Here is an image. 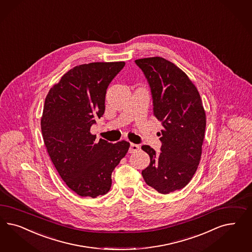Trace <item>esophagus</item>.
Listing matches in <instances>:
<instances>
[{
	"label": "esophagus",
	"mask_w": 252,
	"mask_h": 252,
	"mask_svg": "<svg viewBox=\"0 0 252 252\" xmlns=\"http://www.w3.org/2000/svg\"><path fill=\"white\" fill-rule=\"evenodd\" d=\"M139 149H140V146H139V145L130 144V147H129V153H134V152H136Z\"/></svg>",
	"instance_id": "1"
}]
</instances>
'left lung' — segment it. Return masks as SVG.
<instances>
[{
	"mask_svg": "<svg viewBox=\"0 0 252 252\" xmlns=\"http://www.w3.org/2000/svg\"><path fill=\"white\" fill-rule=\"evenodd\" d=\"M135 63L151 89L153 115L162 125L158 132L161 152L142 146L150 157L142 175L149 187L169 194L186 187L195 174L202 153L206 114L198 91L177 65L158 57Z\"/></svg>",
	"mask_w": 252,
	"mask_h": 252,
	"instance_id": "obj_1",
	"label": "left lung"
}]
</instances>
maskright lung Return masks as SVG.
Returning <instances> with one entry per match:
<instances>
[{
	"instance_id": "add662e5",
	"label": "right lung",
	"mask_w": 252,
	"mask_h": 252,
	"mask_svg": "<svg viewBox=\"0 0 252 252\" xmlns=\"http://www.w3.org/2000/svg\"><path fill=\"white\" fill-rule=\"evenodd\" d=\"M124 62H95L74 66L45 98L41 133L60 177L76 194L96 197L106 194L111 174L127 154L130 143L96 141L91 127L105 112L109 83Z\"/></svg>"
}]
</instances>
